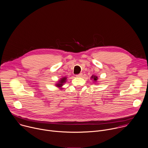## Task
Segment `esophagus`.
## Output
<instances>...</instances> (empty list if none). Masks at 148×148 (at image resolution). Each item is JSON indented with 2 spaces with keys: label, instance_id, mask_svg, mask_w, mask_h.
Segmentation results:
<instances>
[{
  "label": "esophagus",
  "instance_id": "esophagus-1",
  "mask_svg": "<svg viewBox=\"0 0 148 148\" xmlns=\"http://www.w3.org/2000/svg\"><path fill=\"white\" fill-rule=\"evenodd\" d=\"M82 75H83V74H82V73H80L78 74V75H76V77H82Z\"/></svg>",
  "mask_w": 148,
  "mask_h": 148
}]
</instances>
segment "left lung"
I'll return each instance as SVG.
<instances>
[{
  "instance_id": "left-lung-1",
  "label": "left lung",
  "mask_w": 148,
  "mask_h": 148,
  "mask_svg": "<svg viewBox=\"0 0 148 148\" xmlns=\"http://www.w3.org/2000/svg\"><path fill=\"white\" fill-rule=\"evenodd\" d=\"M91 78H92V79H93V81H95V82H96V81H97V79H98L97 76H95V75H92V77H91Z\"/></svg>"
}]
</instances>
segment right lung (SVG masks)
I'll use <instances>...</instances> for the list:
<instances>
[{
  "label": "right lung",
  "mask_w": 148,
  "mask_h": 148,
  "mask_svg": "<svg viewBox=\"0 0 148 148\" xmlns=\"http://www.w3.org/2000/svg\"><path fill=\"white\" fill-rule=\"evenodd\" d=\"M66 77H63L62 78H61L60 80L58 81V83H57L56 84V86L58 87H61L63 84L66 82Z\"/></svg>",
  "instance_id": "right-lung-1"
}]
</instances>
